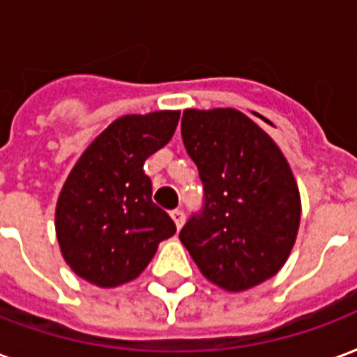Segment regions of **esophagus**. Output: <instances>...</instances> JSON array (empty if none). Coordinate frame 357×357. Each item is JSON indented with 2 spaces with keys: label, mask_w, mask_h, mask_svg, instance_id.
<instances>
[{
  "label": "esophagus",
  "mask_w": 357,
  "mask_h": 357,
  "mask_svg": "<svg viewBox=\"0 0 357 357\" xmlns=\"http://www.w3.org/2000/svg\"><path fill=\"white\" fill-rule=\"evenodd\" d=\"M171 218L175 220L176 228H182V225H184V211L173 209V211H171Z\"/></svg>",
  "instance_id": "34e87169"
}]
</instances>
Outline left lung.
I'll return each mask as SVG.
<instances>
[{"label":"left lung","mask_w":357,"mask_h":357,"mask_svg":"<svg viewBox=\"0 0 357 357\" xmlns=\"http://www.w3.org/2000/svg\"><path fill=\"white\" fill-rule=\"evenodd\" d=\"M182 140L204 182L205 204L178 234L199 272L228 293L257 287L291 255L301 194L285 155L234 108L182 114Z\"/></svg>","instance_id":"obj_1"}]
</instances>
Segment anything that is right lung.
<instances>
[{
	"label": "right lung",
	"mask_w": 357,
	"mask_h": 357,
	"mask_svg": "<svg viewBox=\"0 0 357 357\" xmlns=\"http://www.w3.org/2000/svg\"><path fill=\"white\" fill-rule=\"evenodd\" d=\"M178 110L127 114L112 121L75 161L54 209L64 261L96 287L139 278L163 239L176 232L152 202L144 161L167 144Z\"/></svg>",
	"instance_id": "add662e5"
}]
</instances>
